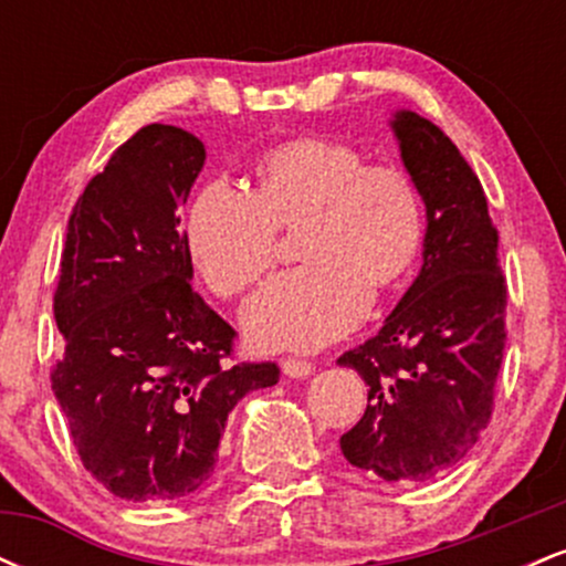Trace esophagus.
<instances>
[{"label":"esophagus","instance_id":"34e87169","mask_svg":"<svg viewBox=\"0 0 566 566\" xmlns=\"http://www.w3.org/2000/svg\"><path fill=\"white\" fill-rule=\"evenodd\" d=\"M282 373L290 375V378H308L314 373V365L305 359H282Z\"/></svg>","mask_w":566,"mask_h":566}]
</instances>
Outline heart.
Segmentation results:
<instances>
[{
	"mask_svg": "<svg viewBox=\"0 0 566 566\" xmlns=\"http://www.w3.org/2000/svg\"><path fill=\"white\" fill-rule=\"evenodd\" d=\"M303 269L276 279L244 311L263 348H319L346 335L412 274L426 244L420 188L396 165H365L346 140L301 135L255 159L250 193L207 184L184 223L186 252L201 282L239 297L271 274L276 233H295Z\"/></svg>",
	"mask_w": 566,
	"mask_h": 566,
	"instance_id": "obj_1",
	"label": "heart"
}]
</instances>
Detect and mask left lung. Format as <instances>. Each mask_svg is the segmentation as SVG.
I'll return each mask as SVG.
<instances>
[{
  "label": "left lung",
  "mask_w": 566,
  "mask_h": 566,
  "mask_svg": "<svg viewBox=\"0 0 566 566\" xmlns=\"http://www.w3.org/2000/svg\"><path fill=\"white\" fill-rule=\"evenodd\" d=\"M394 133L426 201L423 269L380 333L337 359L367 382L340 450L386 482H426L490 426L509 287L484 188L458 146L412 112L396 114Z\"/></svg>",
  "instance_id": "obj_1"
}]
</instances>
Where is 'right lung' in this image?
<instances>
[{"label":"right lung","mask_w":566,"mask_h":566,"mask_svg":"<svg viewBox=\"0 0 566 566\" xmlns=\"http://www.w3.org/2000/svg\"><path fill=\"white\" fill-rule=\"evenodd\" d=\"M201 167L197 135L148 125L69 218L50 380L84 469L133 503L199 490L237 401L279 382L276 361H233L237 329L191 287L180 207Z\"/></svg>","instance_id":"obj_1"}]
</instances>
